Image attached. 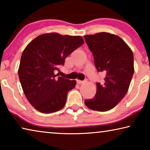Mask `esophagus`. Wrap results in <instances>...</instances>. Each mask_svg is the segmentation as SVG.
<instances>
[{
	"label": "esophagus",
	"instance_id": "34e87169",
	"mask_svg": "<svg viewBox=\"0 0 150 150\" xmlns=\"http://www.w3.org/2000/svg\"><path fill=\"white\" fill-rule=\"evenodd\" d=\"M77 84L81 85V84H83V83H84V81H80V80H77Z\"/></svg>",
	"mask_w": 150,
	"mask_h": 150
}]
</instances>
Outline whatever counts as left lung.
<instances>
[{"instance_id":"obj_1","label":"left lung","mask_w":150,"mask_h":150,"mask_svg":"<svg viewBox=\"0 0 150 150\" xmlns=\"http://www.w3.org/2000/svg\"><path fill=\"white\" fill-rule=\"evenodd\" d=\"M93 53L98 71H104L105 83H96V95L85 100L93 110L105 112L118 105L128 92L134 72V55L130 47L117 35L100 32L84 35Z\"/></svg>"}]
</instances>
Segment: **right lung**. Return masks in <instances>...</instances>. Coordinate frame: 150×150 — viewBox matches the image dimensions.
I'll return each mask as SVG.
<instances>
[{"mask_svg":"<svg viewBox=\"0 0 150 150\" xmlns=\"http://www.w3.org/2000/svg\"><path fill=\"white\" fill-rule=\"evenodd\" d=\"M84 44L81 35L45 33L30 42L22 53L18 68L19 79L28 100L42 113L62 109L67 93L75 88L76 81L57 77L58 65Z\"/></svg>","mask_w":150,"mask_h":150,"instance_id":"add662e5","label":"right lung"}]
</instances>
